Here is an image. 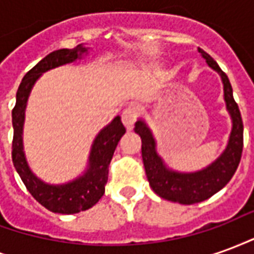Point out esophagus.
<instances>
[{
  "instance_id": "34e87169",
  "label": "esophagus",
  "mask_w": 254,
  "mask_h": 254,
  "mask_svg": "<svg viewBox=\"0 0 254 254\" xmlns=\"http://www.w3.org/2000/svg\"><path fill=\"white\" fill-rule=\"evenodd\" d=\"M122 122H124V125L127 127V130H132L133 125H134V122L137 120V110H136V107H133V106H129L127 107L125 110L122 111Z\"/></svg>"
}]
</instances>
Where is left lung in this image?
I'll use <instances>...</instances> for the list:
<instances>
[{
    "instance_id": "1",
    "label": "left lung",
    "mask_w": 254,
    "mask_h": 254,
    "mask_svg": "<svg viewBox=\"0 0 254 254\" xmlns=\"http://www.w3.org/2000/svg\"><path fill=\"white\" fill-rule=\"evenodd\" d=\"M198 53L205 60V63L220 74L223 81L226 107L233 120V129L223 154L208 167L196 173H178L170 170L166 167L162 158L156 152V143L147 124L143 120H138L134 125V132L141 137L144 169L152 190L165 200L188 205L207 200L229 184L240 165L244 148V124L238 105L233 98V88L229 77L208 53L200 47Z\"/></svg>"
}]
</instances>
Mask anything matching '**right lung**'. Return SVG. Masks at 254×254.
Instances as JSON below:
<instances>
[{
    "label": "right lung",
    "instance_id": "1",
    "mask_svg": "<svg viewBox=\"0 0 254 254\" xmlns=\"http://www.w3.org/2000/svg\"><path fill=\"white\" fill-rule=\"evenodd\" d=\"M88 52L87 47L78 45L74 49H61L50 53L42 61L36 64L31 70L25 73L16 94V106L12 110L13 124V141H12V160L19 173L21 181L24 182L27 190L30 191L36 201L56 213H77L85 211L105 194V185L109 178V165L120 138L127 132L121 121V117H116L113 121L103 127L95 137L91 154H89L88 169L83 176L74 181L64 185H49L41 181L31 171L25 160L23 151V125L27 100L34 84L41 77L42 73L53 67L61 66L81 58L84 53Z\"/></svg>",
    "mask_w": 254,
    "mask_h": 254
}]
</instances>
